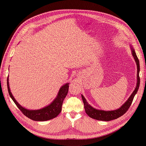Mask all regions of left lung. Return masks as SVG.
I'll return each instance as SVG.
<instances>
[{
    "label": "left lung",
    "mask_w": 146,
    "mask_h": 146,
    "mask_svg": "<svg viewBox=\"0 0 146 146\" xmlns=\"http://www.w3.org/2000/svg\"><path fill=\"white\" fill-rule=\"evenodd\" d=\"M131 50L132 51V56H133L135 60L137 65V84L136 87L132 92V94L131 95L129 98L128 99V100L125 102L123 105L120 107L119 109L114 110H111V111H105L102 110H98L93 107H92L90 104L87 102L86 98L84 97L82 95H81V98L84 103V109L86 113L88 114V115L94 119L99 120V121H109L111 120H113L115 119H117L119 118V117L122 116L125 113L129 107L131 106V104L132 103L133 99L134 98V96L136 94L139 85H140V77H139V72H140V65H139V60L137 58V56L136 54L134 48L132 47V46H131Z\"/></svg>",
    "instance_id": "left-lung-1"
}]
</instances>
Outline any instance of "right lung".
<instances>
[{"label": "right lung", "mask_w": 146, "mask_h": 146, "mask_svg": "<svg viewBox=\"0 0 146 146\" xmlns=\"http://www.w3.org/2000/svg\"><path fill=\"white\" fill-rule=\"evenodd\" d=\"M7 82L9 95L18 108L26 117L36 121H45L51 119L58 116L61 111L63 101L68 94L69 84L68 82L60 87L57 96L49 105L39 110H28L21 106L13 96L9 87V76L7 77Z\"/></svg>", "instance_id": "obj_1"}]
</instances>
